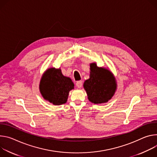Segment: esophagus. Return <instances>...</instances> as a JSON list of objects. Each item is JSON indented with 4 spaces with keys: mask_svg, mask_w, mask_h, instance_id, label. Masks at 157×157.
I'll return each instance as SVG.
<instances>
[{
    "mask_svg": "<svg viewBox=\"0 0 157 157\" xmlns=\"http://www.w3.org/2000/svg\"><path fill=\"white\" fill-rule=\"evenodd\" d=\"M82 81H81V80H79V81H78V82H77V83H76V86H77L78 88H81L82 86Z\"/></svg>",
    "mask_w": 157,
    "mask_h": 157,
    "instance_id": "34e87169",
    "label": "esophagus"
}]
</instances>
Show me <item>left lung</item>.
<instances>
[{
    "label": "left lung",
    "instance_id": "obj_1",
    "mask_svg": "<svg viewBox=\"0 0 157 157\" xmlns=\"http://www.w3.org/2000/svg\"><path fill=\"white\" fill-rule=\"evenodd\" d=\"M83 87L89 100L94 103L108 101L113 95L117 85L115 79L108 70L90 64V78L85 80Z\"/></svg>",
    "mask_w": 157,
    "mask_h": 157
}]
</instances>
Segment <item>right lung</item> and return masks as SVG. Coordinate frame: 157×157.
<instances>
[{
  "label": "right lung",
  "instance_id": "1",
  "mask_svg": "<svg viewBox=\"0 0 157 157\" xmlns=\"http://www.w3.org/2000/svg\"><path fill=\"white\" fill-rule=\"evenodd\" d=\"M74 84L69 77L62 75L60 69L51 68L43 75L40 82V91L43 97L54 105L66 103L69 91Z\"/></svg>",
  "mask_w": 157,
  "mask_h": 157
}]
</instances>
